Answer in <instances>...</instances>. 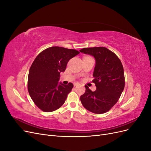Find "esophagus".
I'll use <instances>...</instances> for the list:
<instances>
[{"instance_id": "esophagus-1", "label": "esophagus", "mask_w": 151, "mask_h": 151, "mask_svg": "<svg viewBox=\"0 0 151 151\" xmlns=\"http://www.w3.org/2000/svg\"><path fill=\"white\" fill-rule=\"evenodd\" d=\"M79 85V84L78 83H74V87H77V86H78Z\"/></svg>"}]
</instances>
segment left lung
<instances>
[{"instance_id": "8db88e82", "label": "left lung", "mask_w": 151, "mask_h": 151, "mask_svg": "<svg viewBox=\"0 0 151 151\" xmlns=\"http://www.w3.org/2000/svg\"><path fill=\"white\" fill-rule=\"evenodd\" d=\"M79 51L95 58L93 82L96 86L93 92L85 86V93L80 98L81 103L92 113H106L116 103L124 89L122 63L115 53L105 47L84 48Z\"/></svg>"}]
</instances>
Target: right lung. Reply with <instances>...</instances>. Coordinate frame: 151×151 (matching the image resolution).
<instances>
[{"label": "right lung", "instance_id": "obj_1", "mask_svg": "<svg viewBox=\"0 0 151 151\" xmlns=\"http://www.w3.org/2000/svg\"><path fill=\"white\" fill-rule=\"evenodd\" d=\"M79 53L74 49L52 47L35 59L29 68L28 88L32 100L42 111H53L65 103L74 85L59 82L60 74L65 70L68 60Z\"/></svg>", "mask_w": 151, "mask_h": 151}]
</instances>
